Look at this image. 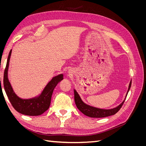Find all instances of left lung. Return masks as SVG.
<instances>
[{"label": "left lung", "mask_w": 146, "mask_h": 146, "mask_svg": "<svg viewBox=\"0 0 146 146\" xmlns=\"http://www.w3.org/2000/svg\"><path fill=\"white\" fill-rule=\"evenodd\" d=\"M131 85V81H130V82L129 89H128L126 97L127 96L128 92H129L130 89ZM126 97H125V99H126ZM125 99L120 105L118 106V107L114 108H113L111 110L99 109L93 107H91V106L88 105L84 102H83V101L80 99V96H79V95L78 94L77 91L76 90H74V100L77 108L80 110L83 114H85V115L89 116L90 117L100 118V117H105L114 115V114H115L116 113H117L119 111V110L121 108L122 106L123 105V103H124Z\"/></svg>", "instance_id": "obj_1"}]
</instances>
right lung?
Masks as SVG:
<instances>
[{
    "instance_id": "right-lung-1",
    "label": "right lung",
    "mask_w": 146,
    "mask_h": 146,
    "mask_svg": "<svg viewBox=\"0 0 146 146\" xmlns=\"http://www.w3.org/2000/svg\"><path fill=\"white\" fill-rule=\"evenodd\" d=\"M12 50L8 56L6 67L3 75V86L10 103L17 112L27 116H39L48 109L50 105L52 95L54 88L63 79V74L53 78L46 85L41 94L38 98L31 99H22L17 97L13 91L8 79V69ZM1 83V79H0Z\"/></svg>"
}]
</instances>
